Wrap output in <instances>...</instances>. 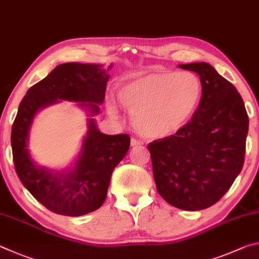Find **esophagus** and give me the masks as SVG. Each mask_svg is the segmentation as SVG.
I'll use <instances>...</instances> for the list:
<instances>
[{
  "mask_svg": "<svg viewBox=\"0 0 259 259\" xmlns=\"http://www.w3.org/2000/svg\"><path fill=\"white\" fill-rule=\"evenodd\" d=\"M141 144H143V142L141 141V140L135 139V138H132V139H131V146H132V147L141 146Z\"/></svg>",
  "mask_w": 259,
  "mask_h": 259,
  "instance_id": "obj_1",
  "label": "esophagus"
}]
</instances>
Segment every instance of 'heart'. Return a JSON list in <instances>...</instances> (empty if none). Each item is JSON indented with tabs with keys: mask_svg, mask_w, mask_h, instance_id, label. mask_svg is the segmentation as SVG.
I'll return each instance as SVG.
<instances>
[{
	"mask_svg": "<svg viewBox=\"0 0 259 259\" xmlns=\"http://www.w3.org/2000/svg\"><path fill=\"white\" fill-rule=\"evenodd\" d=\"M201 93V81L192 72H157L127 81L117 98L132 112V122L140 134L164 138L188 121ZM109 111L113 115L115 107H109Z\"/></svg>",
	"mask_w": 259,
	"mask_h": 259,
	"instance_id": "obj_1",
	"label": "heart"
}]
</instances>
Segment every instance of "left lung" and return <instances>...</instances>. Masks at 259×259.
I'll use <instances>...</instances> for the list:
<instances>
[{
  "mask_svg": "<svg viewBox=\"0 0 259 259\" xmlns=\"http://www.w3.org/2000/svg\"><path fill=\"white\" fill-rule=\"evenodd\" d=\"M179 67L200 77V102L191 120L148 148L158 193L180 209L201 210L219 201L241 171L249 119L238 90L209 63Z\"/></svg>",
  "mask_w": 259,
  "mask_h": 259,
  "instance_id": "8db88e82",
  "label": "left lung"
}]
</instances>
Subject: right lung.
Wrapping results in <instances>:
<instances>
[{"mask_svg":"<svg viewBox=\"0 0 259 259\" xmlns=\"http://www.w3.org/2000/svg\"><path fill=\"white\" fill-rule=\"evenodd\" d=\"M101 65L68 62L57 66L21 100L12 125L11 147L18 178L36 200L59 215L81 216L97 210L106 200L112 170L126 156L127 134L107 135L88 118V133L75 166L67 171L39 167L31 159L28 139L36 112L60 100L81 102L78 106L98 115L103 103L108 70Z\"/></svg>","mask_w":259,"mask_h":259,"instance_id":"right-lung-1","label":"right lung"}]
</instances>
